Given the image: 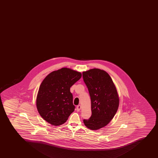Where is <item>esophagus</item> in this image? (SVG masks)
<instances>
[{
	"label": "esophagus",
	"instance_id": "obj_1",
	"mask_svg": "<svg viewBox=\"0 0 158 158\" xmlns=\"http://www.w3.org/2000/svg\"><path fill=\"white\" fill-rule=\"evenodd\" d=\"M81 109V106L80 105H78L77 106V111H80V110Z\"/></svg>",
	"mask_w": 158,
	"mask_h": 158
}]
</instances>
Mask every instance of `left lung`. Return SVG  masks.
Instances as JSON below:
<instances>
[{"mask_svg":"<svg viewBox=\"0 0 158 158\" xmlns=\"http://www.w3.org/2000/svg\"><path fill=\"white\" fill-rule=\"evenodd\" d=\"M83 80L88 89L92 115L84 119L87 128L97 130L106 126L114 118L119 105V98L110 75L103 70L93 68L83 72Z\"/></svg>","mask_w":158,"mask_h":158,"instance_id":"1","label":"left lung"}]
</instances>
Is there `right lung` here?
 I'll return each mask as SVG.
<instances>
[{"instance_id":"right-lung-1","label":"right lung","mask_w":158,"mask_h":158,"mask_svg":"<svg viewBox=\"0 0 158 158\" xmlns=\"http://www.w3.org/2000/svg\"><path fill=\"white\" fill-rule=\"evenodd\" d=\"M81 77L80 72L64 67L52 72L43 80L37 93L36 107L47 122L61 125L74 111L70 89Z\"/></svg>"}]
</instances>
